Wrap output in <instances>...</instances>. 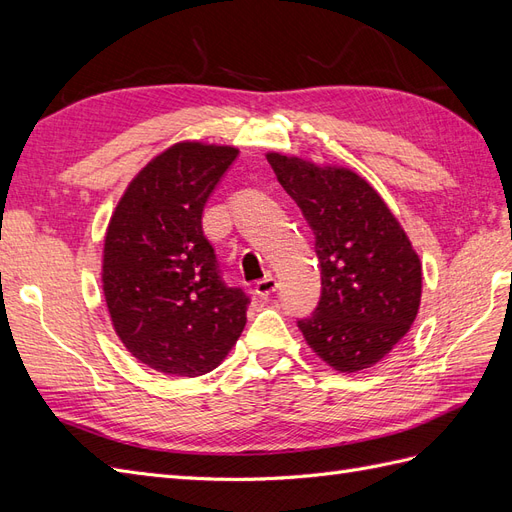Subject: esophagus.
I'll return each instance as SVG.
<instances>
[{
	"label": "esophagus",
	"instance_id": "34e87169",
	"mask_svg": "<svg viewBox=\"0 0 512 512\" xmlns=\"http://www.w3.org/2000/svg\"><path fill=\"white\" fill-rule=\"evenodd\" d=\"M254 290H256V294L260 299H269L271 294L277 290V282L273 280V277H265V280H260V282H256V286H254Z\"/></svg>",
	"mask_w": 512,
	"mask_h": 512
}]
</instances>
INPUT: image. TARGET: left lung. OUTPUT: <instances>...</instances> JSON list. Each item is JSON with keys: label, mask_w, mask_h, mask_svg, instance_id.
<instances>
[{"label": "left lung", "mask_w": 512, "mask_h": 512, "mask_svg": "<svg viewBox=\"0 0 512 512\" xmlns=\"http://www.w3.org/2000/svg\"><path fill=\"white\" fill-rule=\"evenodd\" d=\"M277 181L316 235L322 297L299 320L307 346L342 374L374 367L410 331L423 267L406 230L352 168L269 151Z\"/></svg>", "instance_id": "left-lung-1"}]
</instances>
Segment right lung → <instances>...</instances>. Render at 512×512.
<instances>
[{"label": "right lung", "instance_id": "obj_1", "mask_svg": "<svg viewBox=\"0 0 512 512\" xmlns=\"http://www.w3.org/2000/svg\"><path fill=\"white\" fill-rule=\"evenodd\" d=\"M232 145L181 141L151 158L106 226L102 290L121 344L166 376L218 367L245 327L247 297L228 288L203 235V207Z\"/></svg>", "mask_w": 512, "mask_h": 512}]
</instances>
